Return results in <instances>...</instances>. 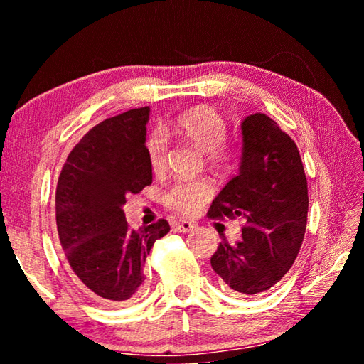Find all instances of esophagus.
<instances>
[{"label":"esophagus","mask_w":364,"mask_h":364,"mask_svg":"<svg viewBox=\"0 0 364 364\" xmlns=\"http://www.w3.org/2000/svg\"><path fill=\"white\" fill-rule=\"evenodd\" d=\"M196 228V223L193 221H178V223L173 225V230L176 232H191Z\"/></svg>","instance_id":"1"}]
</instances>
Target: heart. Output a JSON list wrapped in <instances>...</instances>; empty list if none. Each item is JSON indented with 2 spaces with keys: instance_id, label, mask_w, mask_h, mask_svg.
Instances as JSON below:
<instances>
[{
  "instance_id": "heart-1",
  "label": "heart",
  "mask_w": 364,
  "mask_h": 364,
  "mask_svg": "<svg viewBox=\"0 0 364 364\" xmlns=\"http://www.w3.org/2000/svg\"><path fill=\"white\" fill-rule=\"evenodd\" d=\"M167 132L196 144L205 152L207 162L215 168H228L236 159V149L226 141L228 125L225 117L217 109L207 104L194 106L178 114ZM167 133L160 128L147 134L144 149L147 164L156 176H162L167 170ZM215 193L213 183L208 178L181 181L175 184L167 194V205L183 217H194L200 212L205 202L210 200Z\"/></svg>"
}]
</instances>
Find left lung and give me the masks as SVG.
Instances as JSON below:
<instances>
[{
	"instance_id": "1",
	"label": "left lung",
	"mask_w": 364,
	"mask_h": 364,
	"mask_svg": "<svg viewBox=\"0 0 364 364\" xmlns=\"http://www.w3.org/2000/svg\"><path fill=\"white\" fill-rule=\"evenodd\" d=\"M239 175L215 197L207 217L242 218V239H226L210 258L225 287L236 295L263 294L297 258L308 215V183L295 141L264 114L242 122Z\"/></svg>"
}]
</instances>
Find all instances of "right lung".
Wrapping results in <instances>:
<instances>
[{"instance_id": "obj_1", "label": "right lung", "mask_w": 364, "mask_h": 364, "mask_svg": "<svg viewBox=\"0 0 364 364\" xmlns=\"http://www.w3.org/2000/svg\"><path fill=\"white\" fill-rule=\"evenodd\" d=\"M149 107L102 120L70 151L56 188L59 241L73 278L110 305L138 294L154 242L167 220L132 230L123 213L128 194L152 183L144 149Z\"/></svg>"}]
</instances>
